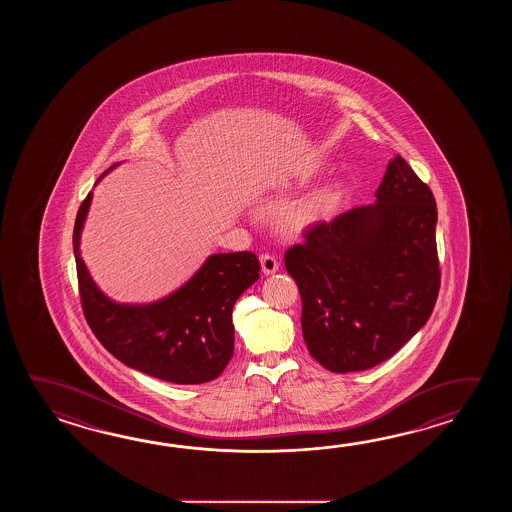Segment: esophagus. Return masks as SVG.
<instances>
[{
  "instance_id": "esophagus-1",
  "label": "esophagus",
  "mask_w": 512,
  "mask_h": 512,
  "mask_svg": "<svg viewBox=\"0 0 512 512\" xmlns=\"http://www.w3.org/2000/svg\"><path fill=\"white\" fill-rule=\"evenodd\" d=\"M261 271L265 274H274V272L280 269V261L278 258H274L272 254H261L260 256Z\"/></svg>"
}]
</instances>
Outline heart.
Returning a JSON list of instances; mask_svg holds the SVG:
<instances>
[{"label": "heart", "instance_id": "1", "mask_svg": "<svg viewBox=\"0 0 512 512\" xmlns=\"http://www.w3.org/2000/svg\"><path fill=\"white\" fill-rule=\"evenodd\" d=\"M337 201L335 190H324L320 194L293 203L278 212V225L287 234H302L318 221L326 218Z\"/></svg>", "mask_w": 512, "mask_h": 512}]
</instances>
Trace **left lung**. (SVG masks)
Returning a JSON list of instances; mask_svg holds the SVG:
<instances>
[{"instance_id": "1", "label": "left lung", "mask_w": 512, "mask_h": 512, "mask_svg": "<svg viewBox=\"0 0 512 512\" xmlns=\"http://www.w3.org/2000/svg\"><path fill=\"white\" fill-rule=\"evenodd\" d=\"M375 196L373 205L316 223L285 252L307 349L335 373L390 359L425 326L439 294L430 186L395 155Z\"/></svg>"}]
</instances>
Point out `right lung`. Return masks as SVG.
<instances>
[{
  "mask_svg": "<svg viewBox=\"0 0 512 512\" xmlns=\"http://www.w3.org/2000/svg\"><path fill=\"white\" fill-rule=\"evenodd\" d=\"M91 192L73 229L80 304L98 342L150 377L174 384L214 381L234 353L232 309L260 276L254 252L214 254L177 293L152 305H119L100 293L80 258V230Z\"/></svg>",
  "mask_w": 512,
  "mask_h": 512,
  "instance_id": "1",
  "label": "right lung"
}]
</instances>
